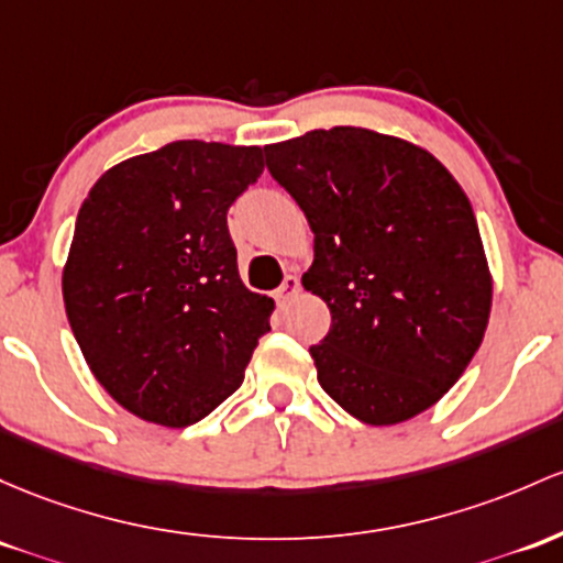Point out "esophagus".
<instances>
[{
    "instance_id": "obj_1",
    "label": "esophagus",
    "mask_w": 563,
    "mask_h": 563,
    "mask_svg": "<svg viewBox=\"0 0 563 563\" xmlns=\"http://www.w3.org/2000/svg\"><path fill=\"white\" fill-rule=\"evenodd\" d=\"M296 294H299V277L286 275V280H283L280 288H277V291H275L277 305H286V301H291Z\"/></svg>"
}]
</instances>
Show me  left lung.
Instances as JSON below:
<instances>
[{"label":"left lung","instance_id":"obj_1","mask_svg":"<svg viewBox=\"0 0 563 563\" xmlns=\"http://www.w3.org/2000/svg\"><path fill=\"white\" fill-rule=\"evenodd\" d=\"M314 232L301 283L329 305L318 382L366 424H398L446 395L481 347L492 275L467 195L432 157L366 128L264 146Z\"/></svg>","mask_w":563,"mask_h":563}]
</instances>
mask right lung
I'll use <instances>...</instances> for the list:
<instances>
[{"mask_svg":"<svg viewBox=\"0 0 563 563\" xmlns=\"http://www.w3.org/2000/svg\"><path fill=\"white\" fill-rule=\"evenodd\" d=\"M258 146L173 141L103 173L82 202L64 305L122 409L200 422L243 385L275 301L243 286L227 211L262 176Z\"/></svg>","mask_w":563,"mask_h":563,"instance_id":"1","label":"right lung"}]
</instances>
